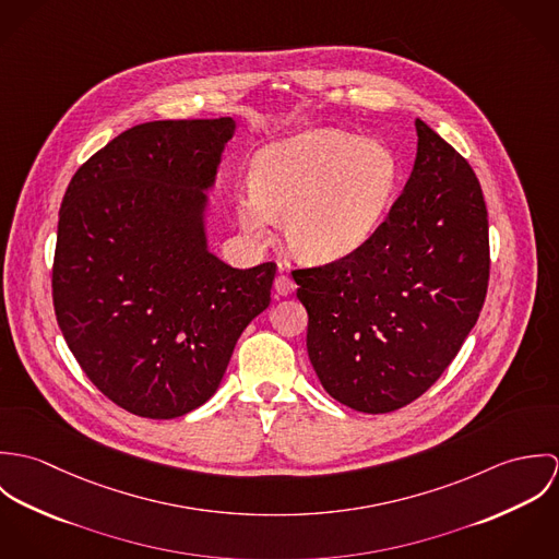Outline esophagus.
I'll list each match as a JSON object with an SVG mask.
<instances>
[{"mask_svg": "<svg viewBox=\"0 0 559 559\" xmlns=\"http://www.w3.org/2000/svg\"><path fill=\"white\" fill-rule=\"evenodd\" d=\"M273 288H275V293H277L280 297H286V295H290V293L295 290V282H293L284 271H280V275L275 277Z\"/></svg>", "mask_w": 559, "mask_h": 559, "instance_id": "obj_1", "label": "esophagus"}]
</instances>
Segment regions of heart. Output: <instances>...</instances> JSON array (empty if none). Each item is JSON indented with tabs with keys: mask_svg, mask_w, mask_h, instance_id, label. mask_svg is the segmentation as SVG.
Instances as JSON below:
<instances>
[{
	"mask_svg": "<svg viewBox=\"0 0 559 559\" xmlns=\"http://www.w3.org/2000/svg\"><path fill=\"white\" fill-rule=\"evenodd\" d=\"M399 187V157L388 144L342 129H312L258 153L237 213L253 237L284 217L288 249L299 260L324 264L377 235Z\"/></svg>",
	"mask_w": 559,
	"mask_h": 559,
	"instance_id": "heart-1",
	"label": "heart"
}]
</instances>
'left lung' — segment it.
<instances>
[{
    "label": "left lung",
    "mask_w": 559,
    "mask_h": 559,
    "mask_svg": "<svg viewBox=\"0 0 559 559\" xmlns=\"http://www.w3.org/2000/svg\"><path fill=\"white\" fill-rule=\"evenodd\" d=\"M415 129L413 171L377 235L342 260L293 271L317 377L361 413L419 399L461 350L488 288L478 178L426 122Z\"/></svg>",
    "instance_id": "1"
}]
</instances>
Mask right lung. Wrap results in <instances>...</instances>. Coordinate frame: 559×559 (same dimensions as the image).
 I'll return each instance as SVG.
<instances>
[{
    "mask_svg": "<svg viewBox=\"0 0 559 559\" xmlns=\"http://www.w3.org/2000/svg\"><path fill=\"white\" fill-rule=\"evenodd\" d=\"M237 122L138 124L92 155L60 209L53 308L85 377L118 406L180 417L211 399L275 264L209 251L206 191Z\"/></svg>",
    "mask_w": 559,
    "mask_h": 559,
    "instance_id": "add662e5",
    "label": "right lung"
}]
</instances>
